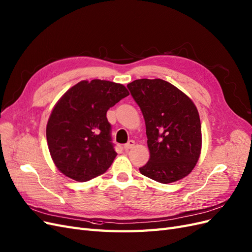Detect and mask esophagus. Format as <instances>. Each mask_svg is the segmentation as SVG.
I'll list each match as a JSON object with an SVG mask.
<instances>
[{
  "label": "esophagus",
  "instance_id": "esophagus-1",
  "mask_svg": "<svg viewBox=\"0 0 252 252\" xmlns=\"http://www.w3.org/2000/svg\"><path fill=\"white\" fill-rule=\"evenodd\" d=\"M135 145V141L134 140H129L127 143H126L125 145H124V149L126 150V151H128L129 149H132L133 147Z\"/></svg>",
  "mask_w": 252,
  "mask_h": 252
}]
</instances>
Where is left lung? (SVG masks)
<instances>
[{
	"label": "left lung",
	"mask_w": 252,
	"mask_h": 252,
	"mask_svg": "<svg viewBox=\"0 0 252 252\" xmlns=\"http://www.w3.org/2000/svg\"><path fill=\"white\" fill-rule=\"evenodd\" d=\"M145 121L150 160L140 173L167 184L183 179L196 166L202 149L201 123L189 97L163 79L127 84Z\"/></svg>",
	"instance_id": "1"
}]
</instances>
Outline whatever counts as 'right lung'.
I'll list each match as a JSON object with an SVG mask.
<instances>
[{
	"label": "right lung",
	"mask_w": 252,
	"mask_h": 252,
	"mask_svg": "<svg viewBox=\"0 0 252 252\" xmlns=\"http://www.w3.org/2000/svg\"><path fill=\"white\" fill-rule=\"evenodd\" d=\"M128 94L124 85L93 79L61 97L46 127L48 149L61 173L78 182L105 173L117 155L107 112Z\"/></svg>",
	"instance_id": "obj_1"
}]
</instances>
